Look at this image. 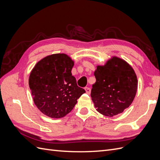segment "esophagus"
Listing matches in <instances>:
<instances>
[{
  "mask_svg": "<svg viewBox=\"0 0 160 160\" xmlns=\"http://www.w3.org/2000/svg\"><path fill=\"white\" fill-rule=\"evenodd\" d=\"M85 90L86 91V93L88 94H90L91 93V89L89 88H85Z\"/></svg>",
  "mask_w": 160,
  "mask_h": 160,
  "instance_id": "esophagus-1",
  "label": "esophagus"
}]
</instances>
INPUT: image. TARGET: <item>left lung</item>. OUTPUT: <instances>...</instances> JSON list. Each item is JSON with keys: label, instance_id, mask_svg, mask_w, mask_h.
I'll list each match as a JSON object with an SVG mask.
<instances>
[{"label": "left lung", "instance_id": "left-lung-1", "mask_svg": "<svg viewBox=\"0 0 160 160\" xmlns=\"http://www.w3.org/2000/svg\"><path fill=\"white\" fill-rule=\"evenodd\" d=\"M96 82L92 85L91 99L96 110L108 117L122 113L132 103L137 93L138 78L128 62L112 57L94 72Z\"/></svg>", "mask_w": 160, "mask_h": 160}]
</instances>
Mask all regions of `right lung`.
<instances>
[{
  "mask_svg": "<svg viewBox=\"0 0 160 160\" xmlns=\"http://www.w3.org/2000/svg\"><path fill=\"white\" fill-rule=\"evenodd\" d=\"M74 61L65 53H57L40 60L31 71L28 85L34 103L51 118L70 113L85 91L77 85L71 70Z\"/></svg>",
  "mask_w": 160,
  "mask_h": 160,
  "instance_id": "obj_1",
  "label": "right lung"
}]
</instances>
